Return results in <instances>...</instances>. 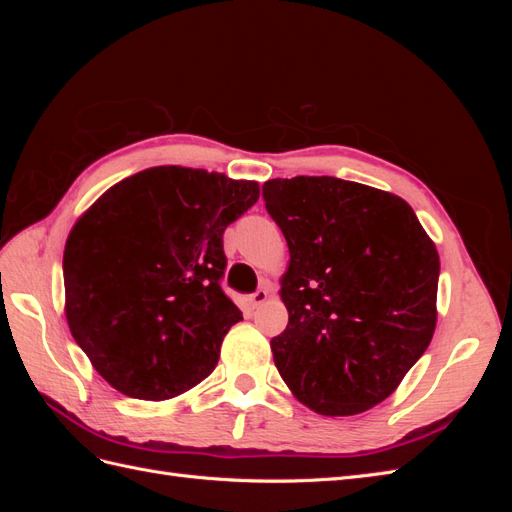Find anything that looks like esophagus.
<instances>
[{"mask_svg":"<svg viewBox=\"0 0 512 512\" xmlns=\"http://www.w3.org/2000/svg\"><path fill=\"white\" fill-rule=\"evenodd\" d=\"M267 299H269V290L267 288H258L254 294H250L252 307H260L262 303H267Z\"/></svg>","mask_w":512,"mask_h":512,"instance_id":"obj_1","label":"esophagus"}]
</instances>
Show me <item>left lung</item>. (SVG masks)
I'll list each match as a JSON object with an SVG mask.
<instances>
[{"mask_svg": "<svg viewBox=\"0 0 512 512\" xmlns=\"http://www.w3.org/2000/svg\"><path fill=\"white\" fill-rule=\"evenodd\" d=\"M262 196L290 252L288 327L271 339L277 371L322 416L378 406L436 331V245L404 198L363 183L269 179Z\"/></svg>", "mask_w": 512, "mask_h": 512, "instance_id": "8db88e82", "label": "left lung"}]
</instances>
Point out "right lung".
Instances as JSON below:
<instances>
[{"label":"right lung","instance_id":"obj_1","mask_svg":"<svg viewBox=\"0 0 512 512\" xmlns=\"http://www.w3.org/2000/svg\"><path fill=\"white\" fill-rule=\"evenodd\" d=\"M260 196L256 181L153 166L108 188L64 250L74 342L119 393L164 401L203 382L241 309L220 288L222 235Z\"/></svg>","mask_w":512,"mask_h":512}]
</instances>
